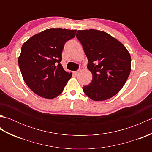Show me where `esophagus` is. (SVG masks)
<instances>
[{"label":"esophagus","instance_id":"esophagus-1","mask_svg":"<svg viewBox=\"0 0 152 152\" xmlns=\"http://www.w3.org/2000/svg\"><path fill=\"white\" fill-rule=\"evenodd\" d=\"M80 72V70H77V71H74L73 72V74H75V75H78V74Z\"/></svg>","mask_w":152,"mask_h":152}]
</instances>
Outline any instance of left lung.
Returning a JSON list of instances; mask_svg holds the SVG:
<instances>
[{"label": "left lung", "mask_w": 152, "mask_h": 152, "mask_svg": "<svg viewBox=\"0 0 152 152\" xmlns=\"http://www.w3.org/2000/svg\"><path fill=\"white\" fill-rule=\"evenodd\" d=\"M76 37L88 59L93 80L83 91L95 101L115 95L127 81L131 72V58L124 45L104 31L79 30Z\"/></svg>", "instance_id": "1"}]
</instances>
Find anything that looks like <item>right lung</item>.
I'll return each instance as SVG.
<instances>
[{"mask_svg": "<svg viewBox=\"0 0 152 152\" xmlns=\"http://www.w3.org/2000/svg\"><path fill=\"white\" fill-rule=\"evenodd\" d=\"M76 30L51 28L34 34L23 44L18 64L23 78L35 94L52 99L59 95L72 77L60 62L66 42Z\"/></svg>", "mask_w": 152, "mask_h": 152, "instance_id": "right-lung-1", "label": "right lung"}]
</instances>
